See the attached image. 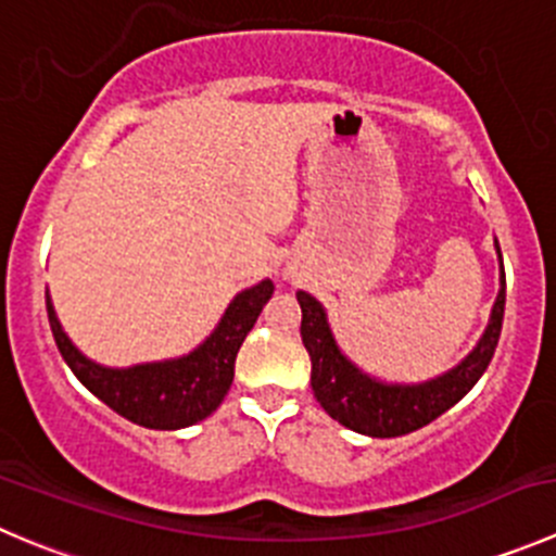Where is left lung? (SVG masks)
Instances as JSON below:
<instances>
[{
  "label": "left lung",
  "mask_w": 556,
  "mask_h": 556,
  "mask_svg": "<svg viewBox=\"0 0 556 556\" xmlns=\"http://www.w3.org/2000/svg\"><path fill=\"white\" fill-rule=\"evenodd\" d=\"M500 282L503 288H500L492 320H489L478 348L448 375L421 382V386H386V382L371 380L364 371L355 369L339 353L323 306L309 293L299 290L295 299L301 304V342L309 353L312 391H315L320 407L342 427L358 434H369V438H402V434L432 424L481 380L494 350H497L505 315V271Z\"/></svg>",
  "instance_id": "obj_1"
}]
</instances>
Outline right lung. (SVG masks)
Masks as SVG:
<instances>
[{"instance_id":"obj_1","label":"right lung","mask_w":556,"mask_h":556,"mask_svg":"<svg viewBox=\"0 0 556 556\" xmlns=\"http://www.w3.org/2000/svg\"><path fill=\"white\" fill-rule=\"evenodd\" d=\"M271 293V279H263L255 288L241 290L212 337L195 353L176 361H163V364L132 366V369H108V366L84 358L59 326L48 295L46 306L59 353L67 361L73 375L100 402H105L113 413L138 427L185 429L208 418L219 407L233 382L236 355H239L241 342L252 331Z\"/></svg>"}]
</instances>
